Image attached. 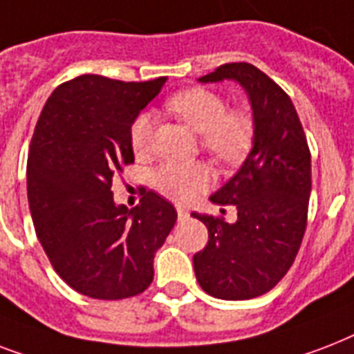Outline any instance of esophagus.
I'll use <instances>...</instances> for the list:
<instances>
[{"label": "esophagus", "instance_id": "obj_1", "mask_svg": "<svg viewBox=\"0 0 354 354\" xmlns=\"http://www.w3.org/2000/svg\"><path fill=\"white\" fill-rule=\"evenodd\" d=\"M176 211H178V218H180V221H185V218H189V209H185V207H182V205H180Z\"/></svg>", "mask_w": 354, "mask_h": 354}]
</instances>
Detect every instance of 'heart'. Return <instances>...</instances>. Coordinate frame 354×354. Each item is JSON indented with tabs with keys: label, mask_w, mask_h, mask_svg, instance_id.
<instances>
[{
	"label": "heart",
	"mask_w": 354,
	"mask_h": 354,
	"mask_svg": "<svg viewBox=\"0 0 354 354\" xmlns=\"http://www.w3.org/2000/svg\"><path fill=\"white\" fill-rule=\"evenodd\" d=\"M167 108L200 133V145L218 163L235 165L253 143V118L242 108L227 110L226 99L209 88H187L167 99ZM154 118L149 112L136 115L130 127V145L136 154L149 152ZM211 182L209 169L200 161H167L152 174L158 193L174 202H189Z\"/></svg>",
	"instance_id": "heart-1"
}]
</instances>
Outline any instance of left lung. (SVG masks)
I'll return each mask as SVG.
<instances>
[{
    "label": "left lung",
    "instance_id": "obj_1",
    "mask_svg": "<svg viewBox=\"0 0 354 354\" xmlns=\"http://www.w3.org/2000/svg\"><path fill=\"white\" fill-rule=\"evenodd\" d=\"M224 79L236 80L250 97L253 149L211 196L215 204L235 205L236 222L193 213L209 232L193 264L204 292L236 301L263 296L290 270L307 230L313 183L307 138L286 91L248 62L222 64L200 82Z\"/></svg>",
    "mask_w": 354,
    "mask_h": 354
}]
</instances>
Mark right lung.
Returning a JSON list of instances; mask_svg holds the SVG:
<instances>
[{
    "mask_svg": "<svg viewBox=\"0 0 354 354\" xmlns=\"http://www.w3.org/2000/svg\"><path fill=\"white\" fill-rule=\"evenodd\" d=\"M167 77L122 82L80 75L53 91L30 139L27 196L49 263L73 290L124 299L154 279V255L176 224L174 205L141 187L133 209L112 182L133 163L130 127Z\"/></svg>",
    "mask_w": 354,
    "mask_h": 354,
    "instance_id": "1",
    "label": "right lung"
}]
</instances>
